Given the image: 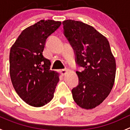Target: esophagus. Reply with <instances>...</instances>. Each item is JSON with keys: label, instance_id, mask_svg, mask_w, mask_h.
Returning <instances> with one entry per match:
<instances>
[{"label": "esophagus", "instance_id": "obj_1", "mask_svg": "<svg viewBox=\"0 0 130 130\" xmlns=\"http://www.w3.org/2000/svg\"><path fill=\"white\" fill-rule=\"evenodd\" d=\"M67 72V70H66V69H63V70H60V73L62 75H65Z\"/></svg>", "mask_w": 130, "mask_h": 130}]
</instances>
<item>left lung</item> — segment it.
I'll use <instances>...</instances> for the list:
<instances>
[{
  "instance_id": "obj_1",
  "label": "left lung",
  "mask_w": 130,
  "mask_h": 130,
  "mask_svg": "<svg viewBox=\"0 0 130 130\" xmlns=\"http://www.w3.org/2000/svg\"><path fill=\"white\" fill-rule=\"evenodd\" d=\"M62 24L76 63L84 68L81 72H76L78 84L72 90L73 99L82 108L91 109L111 92L116 75L115 58L108 40L92 26L70 19Z\"/></svg>"
}]
</instances>
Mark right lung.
Listing matches in <instances>:
<instances>
[{
    "label": "right lung",
    "mask_w": 130,
    "mask_h": 130,
    "mask_svg": "<svg viewBox=\"0 0 130 130\" xmlns=\"http://www.w3.org/2000/svg\"><path fill=\"white\" fill-rule=\"evenodd\" d=\"M41 20L27 27L10 48L9 71L14 89L26 103L41 107L50 102L59 74L50 70L51 62L43 55L46 39L61 25Z\"/></svg>",
    "instance_id": "right-lung-1"
}]
</instances>
